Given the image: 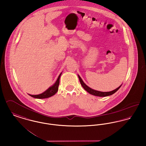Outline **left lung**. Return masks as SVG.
Returning <instances> with one entry per match:
<instances>
[{
  "label": "left lung",
  "mask_w": 146,
  "mask_h": 146,
  "mask_svg": "<svg viewBox=\"0 0 146 146\" xmlns=\"http://www.w3.org/2000/svg\"><path fill=\"white\" fill-rule=\"evenodd\" d=\"M78 78H79L80 82L82 86L83 87V88H84V90H85L87 92H88L90 94H91L92 95H94V96H96L106 97V96L112 95L113 94L115 93V92H116V91L120 88V87L121 86V85L120 86H119V87L118 88H117L116 89H115V90L112 91H110V92H100V91H98L94 90H93L92 88H91L90 87H88L86 84H84V81H82V80L81 79V78L80 77V76H78Z\"/></svg>",
  "instance_id": "obj_1"
}]
</instances>
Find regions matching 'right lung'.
I'll list each match as a JSON object with an SVG mask.
<instances>
[{"instance_id":"right-lung-1","label":"right lung","mask_w":146,"mask_h":146,"mask_svg":"<svg viewBox=\"0 0 146 146\" xmlns=\"http://www.w3.org/2000/svg\"><path fill=\"white\" fill-rule=\"evenodd\" d=\"M61 75H62V73L60 74V75L58 77V78L56 81L55 82V83L52 86L49 87L48 90H46L45 92H43V93H42L40 94H38V95H31V94H29V95L31 97H33V98H38V99L47 98H49L51 96H53L58 91V87H59V80H60V77Z\"/></svg>"}]
</instances>
